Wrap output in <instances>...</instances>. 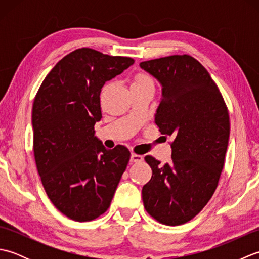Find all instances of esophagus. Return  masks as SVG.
<instances>
[{
    "mask_svg": "<svg viewBox=\"0 0 259 259\" xmlns=\"http://www.w3.org/2000/svg\"><path fill=\"white\" fill-rule=\"evenodd\" d=\"M142 160H144V157L142 156L137 155V153H131V157H130L131 162H140Z\"/></svg>",
    "mask_w": 259,
    "mask_h": 259,
    "instance_id": "34e87169",
    "label": "esophagus"
}]
</instances>
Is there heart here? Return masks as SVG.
Segmentation results:
<instances>
[{
	"instance_id": "b5f03b06",
	"label": "heart",
	"mask_w": 259,
	"mask_h": 259,
	"mask_svg": "<svg viewBox=\"0 0 259 259\" xmlns=\"http://www.w3.org/2000/svg\"><path fill=\"white\" fill-rule=\"evenodd\" d=\"M141 84H153L150 76H148L144 73H138L134 79L133 85H141Z\"/></svg>"
}]
</instances>
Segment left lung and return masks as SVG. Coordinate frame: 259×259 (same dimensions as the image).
I'll return each mask as SVG.
<instances>
[{"mask_svg":"<svg viewBox=\"0 0 259 259\" xmlns=\"http://www.w3.org/2000/svg\"><path fill=\"white\" fill-rule=\"evenodd\" d=\"M162 87L155 122L172 137V161L152 169L142 187L148 213L163 225L178 226L194 218L210 200L225 163L229 114L222 93L208 71L190 56H170L140 63Z\"/></svg>","mask_w":259,"mask_h":259,"instance_id":"8db88e82","label":"left lung"}]
</instances>
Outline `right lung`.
<instances>
[{
	"label": "right lung",
	"mask_w": 259,
	"mask_h": 259,
	"mask_svg": "<svg viewBox=\"0 0 259 259\" xmlns=\"http://www.w3.org/2000/svg\"><path fill=\"white\" fill-rule=\"evenodd\" d=\"M135 62L89 48L69 53L38 89L32 108L33 151L48 197L75 222L106 212L130 159L123 146L107 149L95 136L107 81Z\"/></svg>",
	"instance_id": "right-lung-1"
}]
</instances>
